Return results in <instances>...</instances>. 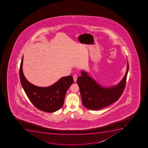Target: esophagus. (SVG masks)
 Returning <instances> with one entry per match:
<instances>
[{"label":"esophagus","mask_w":148,"mask_h":148,"mask_svg":"<svg viewBox=\"0 0 148 148\" xmlns=\"http://www.w3.org/2000/svg\"><path fill=\"white\" fill-rule=\"evenodd\" d=\"M73 79H74V82H76L77 79V76L76 75H74L73 76Z\"/></svg>","instance_id":"esophagus-1"}]
</instances>
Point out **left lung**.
<instances>
[{"instance_id": "1", "label": "left lung", "mask_w": 148, "mask_h": 148, "mask_svg": "<svg viewBox=\"0 0 148 148\" xmlns=\"http://www.w3.org/2000/svg\"><path fill=\"white\" fill-rule=\"evenodd\" d=\"M129 69L127 67L125 76L117 85L104 87L99 85L86 72L81 71L77 79L83 105L89 110H97L113 104L119 99L125 89Z\"/></svg>"}]
</instances>
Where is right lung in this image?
Listing matches in <instances>:
<instances>
[{
	"label": "right lung",
	"instance_id": "1",
	"mask_svg": "<svg viewBox=\"0 0 148 148\" xmlns=\"http://www.w3.org/2000/svg\"><path fill=\"white\" fill-rule=\"evenodd\" d=\"M23 57L20 67L21 83L33 105L46 112H55L61 108L66 91L73 84V77L70 75L62 77L55 84L47 87L37 86L30 83L23 75Z\"/></svg>",
	"mask_w": 148,
	"mask_h": 148
}]
</instances>
